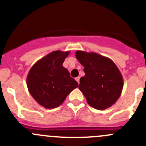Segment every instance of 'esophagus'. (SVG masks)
<instances>
[{
	"mask_svg": "<svg viewBox=\"0 0 146 146\" xmlns=\"http://www.w3.org/2000/svg\"><path fill=\"white\" fill-rule=\"evenodd\" d=\"M76 80L78 82V84L80 83V77L76 78Z\"/></svg>",
	"mask_w": 146,
	"mask_h": 146,
	"instance_id": "1",
	"label": "esophagus"
}]
</instances>
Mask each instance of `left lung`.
Wrapping results in <instances>:
<instances>
[{"mask_svg":"<svg viewBox=\"0 0 146 146\" xmlns=\"http://www.w3.org/2000/svg\"><path fill=\"white\" fill-rule=\"evenodd\" d=\"M76 56L84 66L85 75L80 78L79 90L88 104L97 110H106L121 94L123 80L114 61L95 52L77 51Z\"/></svg>","mask_w":146,"mask_h":146,"instance_id":"left-lung-1","label":"left lung"}]
</instances>
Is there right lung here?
Here are the masks:
<instances>
[{"mask_svg": "<svg viewBox=\"0 0 146 146\" xmlns=\"http://www.w3.org/2000/svg\"><path fill=\"white\" fill-rule=\"evenodd\" d=\"M69 54L68 51H52L36 61L28 73V90L36 102L45 108L58 107L78 87V83L63 66Z\"/></svg>", "mask_w": 146, "mask_h": 146, "instance_id": "obj_1", "label": "right lung"}]
</instances>
